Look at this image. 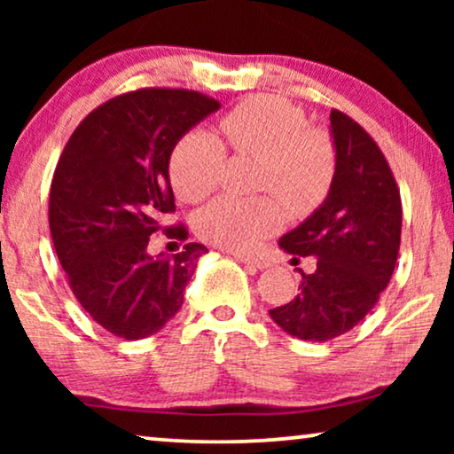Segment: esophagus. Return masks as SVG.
<instances>
[{
	"instance_id": "34e87169",
	"label": "esophagus",
	"mask_w": 454,
	"mask_h": 454,
	"mask_svg": "<svg viewBox=\"0 0 454 454\" xmlns=\"http://www.w3.org/2000/svg\"><path fill=\"white\" fill-rule=\"evenodd\" d=\"M235 258H238L239 262H244L246 266H250V269H258V270L269 269V262H266L264 258H258V256H244V254H235Z\"/></svg>"
}]
</instances>
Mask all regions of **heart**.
<instances>
[{"label": "heart", "instance_id": "obj_1", "mask_svg": "<svg viewBox=\"0 0 454 454\" xmlns=\"http://www.w3.org/2000/svg\"><path fill=\"white\" fill-rule=\"evenodd\" d=\"M221 132L233 153L262 159L258 188L281 198L291 216H308L322 207L337 176V146L325 128L308 126L300 105L275 95H258L221 117ZM227 163L223 142L204 129L179 138L169 159L176 194L200 202L221 184ZM277 198L254 200L223 196L196 215V231L210 244L250 252L283 227Z\"/></svg>", "mask_w": 454, "mask_h": 454}]
</instances>
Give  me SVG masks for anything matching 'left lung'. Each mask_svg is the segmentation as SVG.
<instances>
[{
	"mask_svg": "<svg viewBox=\"0 0 454 454\" xmlns=\"http://www.w3.org/2000/svg\"><path fill=\"white\" fill-rule=\"evenodd\" d=\"M337 176L326 200L278 246L316 256L300 294L270 318L301 340H331L359 325L393 277L401 246V194L374 138L343 111H331ZM295 260V258H294Z\"/></svg>",
	"mask_w": 454,
	"mask_h": 454,
	"instance_id": "8db88e82",
	"label": "left lung"
}]
</instances>
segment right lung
Listing matches in <instances>:
<instances>
[{"label":"right lung","instance_id":"right-lung-1","mask_svg":"<svg viewBox=\"0 0 454 454\" xmlns=\"http://www.w3.org/2000/svg\"><path fill=\"white\" fill-rule=\"evenodd\" d=\"M221 107L188 89H138L92 109L55 167L49 229L67 285L90 318L126 340L159 333L184 303L202 244L169 258L148 254L151 235L184 241L176 213L169 159L192 126Z\"/></svg>","mask_w":454,"mask_h":454}]
</instances>
